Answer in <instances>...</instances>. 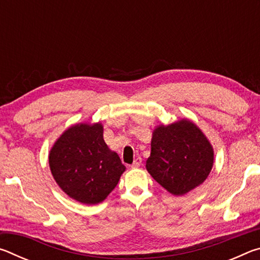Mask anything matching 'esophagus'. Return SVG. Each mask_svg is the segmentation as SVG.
I'll use <instances>...</instances> for the list:
<instances>
[{
    "label": "esophagus",
    "instance_id": "obj_1",
    "mask_svg": "<svg viewBox=\"0 0 260 260\" xmlns=\"http://www.w3.org/2000/svg\"><path fill=\"white\" fill-rule=\"evenodd\" d=\"M141 165H142V158L138 157V158H136V159L134 160L133 164H132V169H138V167H140Z\"/></svg>",
    "mask_w": 260,
    "mask_h": 260
}]
</instances>
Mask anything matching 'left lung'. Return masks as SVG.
<instances>
[{
    "mask_svg": "<svg viewBox=\"0 0 260 260\" xmlns=\"http://www.w3.org/2000/svg\"><path fill=\"white\" fill-rule=\"evenodd\" d=\"M213 160L209 139L199 126L183 118L153 129L146 167L162 188L174 196H182L208 179Z\"/></svg>",
    "mask_w": 260,
    "mask_h": 260,
    "instance_id": "1",
    "label": "left lung"
}]
</instances>
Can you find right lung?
<instances>
[{
  "instance_id": "right-lung-1",
  "label": "right lung",
  "mask_w": 260,
  "mask_h": 260,
  "mask_svg": "<svg viewBox=\"0 0 260 260\" xmlns=\"http://www.w3.org/2000/svg\"><path fill=\"white\" fill-rule=\"evenodd\" d=\"M49 167L61 190L87 205L107 199L126 170L104 142L101 122H80L65 129L50 149Z\"/></svg>"
}]
</instances>
